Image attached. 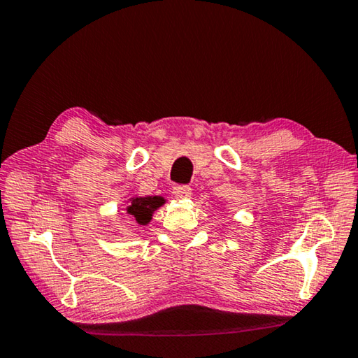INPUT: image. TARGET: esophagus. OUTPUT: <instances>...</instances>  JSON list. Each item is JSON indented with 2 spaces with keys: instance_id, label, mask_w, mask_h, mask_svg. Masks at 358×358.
Listing matches in <instances>:
<instances>
[{
  "instance_id": "34e87169",
  "label": "esophagus",
  "mask_w": 358,
  "mask_h": 358,
  "mask_svg": "<svg viewBox=\"0 0 358 358\" xmlns=\"http://www.w3.org/2000/svg\"><path fill=\"white\" fill-rule=\"evenodd\" d=\"M173 195L176 199H189L192 196V189L187 185H178L173 189Z\"/></svg>"
}]
</instances>
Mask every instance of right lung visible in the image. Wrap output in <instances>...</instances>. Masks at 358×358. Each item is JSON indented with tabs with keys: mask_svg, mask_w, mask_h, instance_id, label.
I'll use <instances>...</instances> for the list:
<instances>
[{
	"mask_svg": "<svg viewBox=\"0 0 358 358\" xmlns=\"http://www.w3.org/2000/svg\"><path fill=\"white\" fill-rule=\"evenodd\" d=\"M166 199L163 196H138L134 195L129 199L127 214L135 218V222L140 227H146V224L152 220L154 212L165 204Z\"/></svg>",
	"mask_w": 358,
	"mask_h": 358,
	"instance_id": "add662e5",
	"label": "right lung"
}]
</instances>
